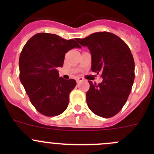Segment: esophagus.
I'll return each mask as SVG.
<instances>
[{
    "mask_svg": "<svg viewBox=\"0 0 154 154\" xmlns=\"http://www.w3.org/2000/svg\"><path fill=\"white\" fill-rule=\"evenodd\" d=\"M83 80V78H81V77H78V78L76 79V81H77V83H80V81H82Z\"/></svg>",
    "mask_w": 154,
    "mask_h": 154,
    "instance_id": "34e87169",
    "label": "esophagus"
}]
</instances>
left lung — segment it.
<instances>
[{"mask_svg":"<svg viewBox=\"0 0 154 154\" xmlns=\"http://www.w3.org/2000/svg\"><path fill=\"white\" fill-rule=\"evenodd\" d=\"M76 40L88 48L91 71L101 74L103 78L98 85L88 81L87 105L97 116L112 117L125 104L133 84L135 63L131 51L123 40L111 32H94Z\"/></svg>","mask_w":154,"mask_h":154,"instance_id":"left-lung-1","label":"left lung"}]
</instances>
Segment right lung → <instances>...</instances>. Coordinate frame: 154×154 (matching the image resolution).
Listing matches in <instances>:
<instances>
[{"instance_id": "add662e5", "label": "right lung", "mask_w": 154, "mask_h": 154, "mask_svg": "<svg viewBox=\"0 0 154 154\" xmlns=\"http://www.w3.org/2000/svg\"><path fill=\"white\" fill-rule=\"evenodd\" d=\"M74 48H81L75 40L45 32L34 35L23 48L20 80L32 104L44 116H59L68 106L77 83L60 77L57 68L63 67L65 55Z\"/></svg>"}]
</instances>
